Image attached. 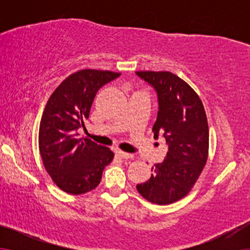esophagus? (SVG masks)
Masks as SVG:
<instances>
[{"label":"esophagus","instance_id":"34e87169","mask_svg":"<svg viewBox=\"0 0 250 250\" xmlns=\"http://www.w3.org/2000/svg\"><path fill=\"white\" fill-rule=\"evenodd\" d=\"M116 155H117L119 158H122V159H131V158H133L132 153L121 151V150H117V151H116Z\"/></svg>","mask_w":250,"mask_h":250}]
</instances>
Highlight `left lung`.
Here are the masks:
<instances>
[{"instance_id":"obj_1","label":"left lung","mask_w":250,"mask_h":250,"mask_svg":"<svg viewBox=\"0 0 250 250\" xmlns=\"http://www.w3.org/2000/svg\"><path fill=\"white\" fill-rule=\"evenodd\" d=\"M157 93L152 131L166 140L167 153L136 189L150 203L167 205L187 196L207 162L209 132L203 102L183 80L169 71H136Z\"/></svg>"}]
</instances>
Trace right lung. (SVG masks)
<instances>
[{
  "mask_svg": "<svg viewBox=\"0 0 250 250\" xmlns=\"http://www.w3.org/2000/svg\"><path fill=\"white\" fill-rule=\"evenodd\" d=\"M119 73L83 69L67 77L51 95L41 119L39 146L43 164L64 192L82 194L95 189L114 158L107 146L78 134L85 129L93 99Z\"/></svg>",
  "mask_w": 250,
  "mask_h": 250,
  "instance_id": "right-lung-1",
  "label": "right lung"
}]
</instances>
